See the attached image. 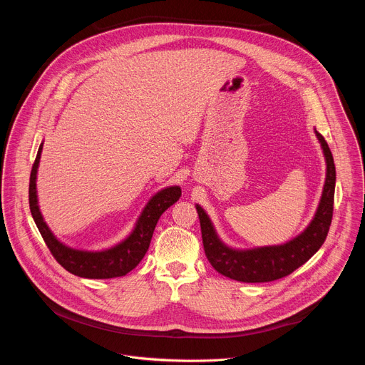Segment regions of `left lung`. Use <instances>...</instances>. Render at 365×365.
Returning <instances> with one entry per match:
<instances>
[{"mask_svg":"<svg viewBox=\"0 0 365 365\" xmlns=\"http://www.w3.org/2000/svg\"><path fill=\"white\" fill-rule=\"evenodd\" d=\"M315 133L327 159V180L315 218L300 235L292 241L283 245L232 250L218 238L210 217L199 205H196L205 255L218 273L242 283H266L279 280L304 264L322 247L332 222L336 175L328 143L322 134L318 131Z\"/></svg>","mask_w":365,"mask_h":365,"instance_id":"obj_1","label":"left lung"}]
</instances>
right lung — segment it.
<instances>
[{"label":"right lung","instance_id":"right-lung-1","mask_svg":"<svg viewBox=\"0 0 365 365\" xmlns=\"http://www.w3.org/2000/svg\"><path fill=\"white\" fill-rule=\"evenodd\" d=\"M43 143L38 147L36 160L30 173V185H29V203L33 220L47 245L51 255L56 258V262L69 273L85 277V279H114L125 276L128 272L137 267L145 255L155 224H158L160 215L170 207L175 202L179 200L182 195V189L179 186H170L159 193H155L148 203L145 205L144 211L141 212L134 231L130 234L118 245L103 250V251H81L73 250L62 244L43 221L37 205V192H36V178L37 168L40 162Z\"/></svg>","mask_w":365,"mask_h":365}]
</instances>
